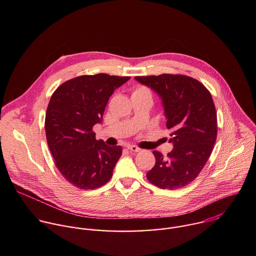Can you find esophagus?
<instances>
[{"instance_id": "1", "label": "esophagus", "mask_w": 256, "mask_h": 256, "mask_svg": "<svg viewBox=\"0 0 256 256\" xmlns=\"http://www.w3.org/2000/svg\"><path fill=\"white\" fill-rule=\"evenodd\" d=\"M126 148L132 152H140V149L138 147H136V146H134V144H128Z\"/></svg>"}]
</instances>
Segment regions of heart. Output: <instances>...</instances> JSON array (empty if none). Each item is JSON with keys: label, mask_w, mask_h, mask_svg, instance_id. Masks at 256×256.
I'll use <instances>...</instances> for the list:
<instances>
[{"label": "heart", "mask_w": 256, "mask_h": 256, "mask_svg": "<svg viewBox=\"0 0 256 256\" xmlns=\"http://www.w3.org/2000/svg\"><path fill=\"white\" fill-rule=\"evenodd\" d=\"M132 96H140V97H149L152 99V92L151 90L146 87V86H136L132 92Z\"/></svg>", "instance_id": "heart-1"}]
</instances>
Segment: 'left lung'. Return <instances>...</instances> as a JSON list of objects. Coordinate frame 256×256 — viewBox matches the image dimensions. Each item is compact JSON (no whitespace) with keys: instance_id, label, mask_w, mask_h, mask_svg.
Listing matches in <instances>:
<instances>
[{"instance_id":"8db88e82","label":"left lung","mask_w":256,"mask_h":256,"mask_svg":"<svg viewBox=\"0 0 256 256\" xmlns=\"http://www.w3.org/2000/svg\"><path fill=\"white\" fill-rule=\"evenodd\" d=\"M162 98L169 142L173 150L164 157L154 151L155 166L147 173L152 184L177 190L192 182L208 162L216 138V112L210 91L186 75L134 77Z\"/></svg>"}]
</instances>
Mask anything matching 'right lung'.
Returning a JSON list of instances; mask_svg holds the SVG:
<instances>
[{"label":"right lung","mask_w":256,"mask_h":256,"mask_svg":"<svg viewBox=\"0 0 256 256\" xmlns=\"http://www.w3.org/2000/svg\"><path fill=\"white\" fill-rule=\"evenodd\" d=\"M130 77L83 75L66 81L52 95L46 114V134L54 164L64 178L80 190H95L112 176L120 146L109 147L95 138L114 90Z\"/></svg>","instance_id":"obj_1"}]
</instances>
